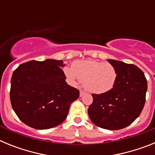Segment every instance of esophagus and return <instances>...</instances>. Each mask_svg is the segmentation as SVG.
I'll return each mask as SVG.
<instances>
[{"label":"esophagus","instance_id":"obj_1","mask_svg":"<svg viewBox=\"0 0 155 155\" xmlns=\"http://www.w3.org/2000/svg\"><path fill=\"white\" fill-rule=\"evenodd\" d=\"M84 94H85V92H84V91H83V90H80V96L81 97L83 96V95H84Z\"/></svg>","mask_w":155,"mask_h":155}]
</instances>
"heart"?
<instances>
[{
	"label": "heart",
	"mask_w": 155,
	"mask_h": 155,
	"mask_svg": "<svg viewBox=\"0 0 155 155\" xmlns=\"http://www.w3.org/2000/svg\"><path fill=\"white\" fill-rule=\"evenodd\" d=\"M64 73L71 81L83 82L85 89L93 94L110 91L117 78L116 69L112 64L96 61H77L72 68H66Z\"/></svg>",
	"instance_id": "obj_1"
}]
</instances>
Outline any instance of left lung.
Wrapping results in <instances>:
<instances>
[{"label":"left lung","mask_w":155,"mask_h":155,"mask_svg":"<svg viewBox=\"0 0 155 155\" xmlns=\"http://www.w3.org/2000/svg\"><path fill=\"white\" fill-rule=\"evenodd\" d=\"M117 74L110 91L92 94L93 102L87 109L90 120L97 127L116 130L130 125L144 106L147 79L136 65L108 60Z\"/></svg>","instance_id":"left-lung-1"}]
</instances>
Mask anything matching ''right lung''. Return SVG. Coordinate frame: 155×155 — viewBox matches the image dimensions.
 Returning a JSON list of instances; mask_svg holds the SVG:
<instances>
[{
	"instance_id": "obj_1",
	"label": "right lung",
	"mask_w": 155,
	"mask_h": 155,
	"mask_svg": "<svg viewBox=\"0 0 155 155\" xmlns=\"http://www.w3.org/2000/svg\"><path fill=\"white\" fill-rule=\"evenodd\" d=\"M63 61H31L14 71L10 99L19 120L37 130L55 127L68 116L79 90L68 85Z\"/></svg>"
}]
</instances>
